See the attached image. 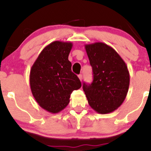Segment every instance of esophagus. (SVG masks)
Here are the masks:
<instances>
[{"label":"esophagus","mask_w":151,"mask_h":151,"mask_svg":"<svg viewBox=\"0 0 151 151\" xmlns=\"http://www.w3.org/2000/svg\"><path fill=\"white\" fill-rule=\"evenodd\" d=\"M78 77H79V79H80V81L82 80V74H79V75H78Z\"/></svg>","instance_id":"esophagus-1"}]
</instances>
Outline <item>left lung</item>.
Here are the masks:
<instances>
[{
  "instance_id": "8db88e82",
  "label": "left lung",
  "mask_w": 151,
  "mask_h": 151,
  "mask_svg": "<svg viewBox=\"0 0 151 151\" xmlns=\"http://www.w3.org/2000/svg\"><path fill=\"white\" fill-rule=\"evenodd\" d=\"M85 49L93 77L91 84H83L88 103L99 114L113 112L122 104L129 91L127 66L116 50L105 43L85 45Z\"/></svg>"
}]
</instances>
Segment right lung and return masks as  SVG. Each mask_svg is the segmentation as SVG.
Segmentation results:
<instances>
[{
	"label": "right lung",
	"instance_id": "right-lung-1",
	"mask_svg": "<svg viewBox=\"0 0 151 151\" xmlns=\"http://www.w3.org/2000/svg\"><path fill=\"white\" fill-rule=\"evenodd\" d=\"M70 42L55 41L46 46L32 66L30 73L31 91L37 104L48 112L56 114L68 105L74 90L81 86L72 72L68 57Z\"/></svg>",
	"mask_w": 151,
	"mask_h": 151
}]
</instances>
